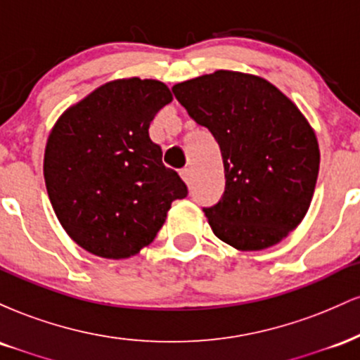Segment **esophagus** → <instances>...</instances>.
I'll return each instance as SVG.
<instances>
[{
  "instance_id": "34e87169",
  "label": "esophagus",
  "mask_w": 360,
  "mask_h": 360,
  "mask_svg": "<svg viewBox=\"0 0 360 360\" xmlns=\"http://www.w3.org/2000/svg\"><path fill=\"white\" fill-rule=\"evenodd\" d=\"M181 176H183V179L186 181V184L191 186V183H193V171H191V169H189V167L183 169V171H181Z\"/></svg>"
}]
</instances>
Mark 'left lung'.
I'll return each mask as SVG.
<instances>
[{
  "instance_id": "1",
  "label": "left lung",
  "mask_w": 360,
  "mask_h": 360,
  "mask_svg": "<svg viewBox=\"0 0 360 360\" xmlns=\"http://www.w3.org/2000/svg\"><path fill=\"white\" fill-rule=\"evenodd\" d=\"M172 93L220 146L225 191L203 208L213 233L238 250L283 240L307 214L320 167L298 106L269 81L233 71L179 82Z\"/></svg>"
}]
</instances>
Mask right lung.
<instances>
[{
  "mask_svg": "<svg viewBox=\"0 0 360 360\" xmlns=\"http://www.w3.org/2000/svg\"><path fill=\"white\" fill-rule=\"evenodd\" d=\"M172 101L164 82H106L62 113L49 135L44 177L53 212L77 245L106 259L139 254L155 238L174 200L188 196L148 137Z\"/></svg>",
  "mask_w": 360,
  "mask_h": 360,
  "instance_id": "1",
  "label": "right lung"
}]
</instances>
